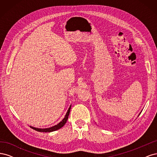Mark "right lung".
Listing matches in <instances>:
<instances>
[{
  "mask_svg": "<svg viewBox=\"0 0 157 157\" xmlns=\"http://www.w3.org/2000/svg\"><path fill=\"white\" fill-rule=\"evenodd\" d=\"M70 110H71V106H70V107L69 108L67 113H66V115H65V118L59 123L58 124L55 125V126H54L48 128H43V129H41V128H34V127H32V126H30V127H31V128H33V130H35L38 131V132H51L56 131V130H59V128H61V127H63V126L65 125V123L67 122V119H68V117H69V115Z\"/></svg>",
  "mask_w": 157,
  "mask_h": 157,
  "instance_id": "obj_1",
  "label": "right lung"
}]
</instances>
